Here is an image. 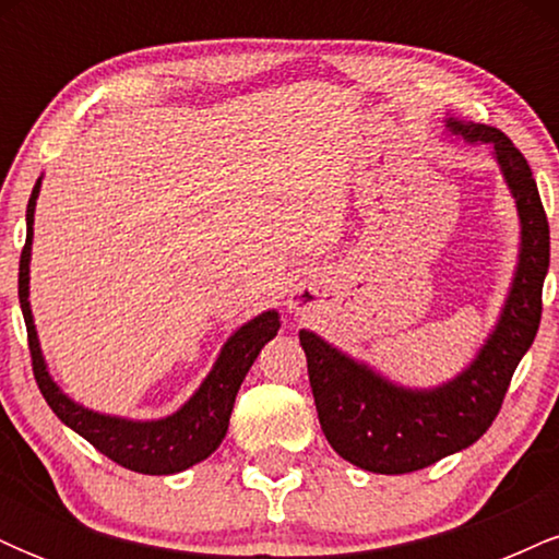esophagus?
<instances>
[{
  "instance_id": "34e87169",
  "label": "esophagus",
  "mask_w": 559,
  "mask_h": 559,
  "mask_svg": "<svg viewBox=\"0 0 559 559\" xmlns=\"http://www.w3.org/2000/svg\"><path fill=\"white\" fill-rule=\"evenodd\" d=\"M310 307V294L301 292V288H297V292H292V297H288V310L294 312H301Z\"/></svg>"
}]
</instances>
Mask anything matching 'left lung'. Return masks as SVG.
Here are the masks:
<instances>
[{
  "mask_svg": "<svg viewBox=\"0 0 559 559\" xmlns=\"http://www.w3.org/2000/svg\"><path fill=\"white\" fill-rule=\"evenodd\" d=\"M471 144H489L521 217V254L497 325L460 376L436 389H404L352 360L312 331H299L318 420L346 463L400 476L476 444L499 415L518 362L542 323V286L549 271V223L534 173L499 128L447 118Z\"/></svg>",
  "mask_w": 559,
  "mask_h": 559,
  "instance_id": "left-lung-1",
  "label": "left lung"
}]
</instances>
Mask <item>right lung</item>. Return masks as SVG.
Returning a JSON list of instances; mask_svg holds the SVG:
<instances>
[{"mask_svg":"<svg viewBox=\"0 0 559 559\" xmlns=\"http://www.w3.org/2000/svg\"><path fill=\"white\" fill-rule=\"evenodd\" d=\"M41 189L38 178L34 191H31L28 210H25V247L21 254V275H17V297H21V310L28 329V349L31 362H34V376L44 400H47L52 413L83 436L88 444L99 449L112 463L128 467L144 476H170L181 473L186 467L202 463L221 447L226 439L230 409H234L236 394L243 376L249 373L252 362L258 360L260 349L278 333L281 320L278 312L267 310L249 323H243L234 336L223 344L221 357L204 378L202 386L194 391L189 402L178 413L159 420H126L115 415H102L94 409L73 402L62 389L57 386L49 376L47 362H44L41 346H38L34 316H31L28 301V271H31V241H34V210L36 197Z\"/></svg>","mask_w":559,"mask_h":559,"instance_id":"obj_1","label":"right lung"}]
</instances>
